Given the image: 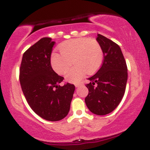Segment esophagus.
<instances>
[{"instance_id": "1", "label": "esophagus", "mask_w": 150, "mask_h": 150, "mask_svg": "<svg viewBox=\"0 0 150 150\" xmlns=\"http://www.w3.org/2000/svg\"><path fill=\"white\" fill-rule=\"evenodd\" d=\"M82 85V83H77V84H75V87H80V86Z\"/></svg>"}]
</instances>
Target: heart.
I'll return each instance as SVG.
<instances>
[{"instance_id": "b5f03b06", "label": "heart", "mask_w": 150, "mask_h": 150, "mask_svg": "<svg viewBox=\"0 0 150 150\" xmlns=\"http://www.w3.org/2000/svg\"><path fill=\"white\" fill-rule=\"evenodd\" d=\"M58 48L61 53H52L51 65L55 71L63 75L73 63L75 66L65 75L66 80L70 82H78L85 73H96L102 64V49L97 41L89 38L70 39L61 43Z\"/></svg>"}]
</instances>
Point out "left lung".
<instances>
[{
    "label": "left lung",
    "mask_w": 150,
    "mask_h": 150,
    "mask_svg": "<svg viewBox=\"0 0 150 150\" xmlns=\"http://www.w3.org/2000/svg\"><path fill=\"white\" fill-rule=\"evenodd\" d=\"M97 42L104 53L100 69L89 77L88 95L85 104L91 112L103 116L112 112L124 95L128 68L120 46L103 35L98 34Z\"/></svg>",
    "instance_id": "left-lung-1"
}]
</instances>
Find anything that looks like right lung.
Returning <instances> with one entry per match:
<instances>
[{
  "mask_svg": "<svg viewBox=\"0 0 150 150\" xmlns=\"http://www.w3.org/2000/svg\"><path fill=\"white\" fill-rule=\"evenodd\" d=\"M55 44L44 37L23 54L20 69L22 90L30 106L38 116L49 121H58L68 115L75 85L61 86L63 77L51 65V54Z\"/></svg>",
  "mask_w": 150,
  "mask_h": 150,
  "instance_id": "obj_1",
  "label": "right lung"
}]
</instances>
